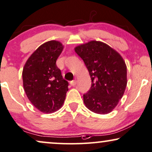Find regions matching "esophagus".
<instances>
[{
	"mask_svg": "<svg viewBox=\"0 0 152 152\" xmlns=\"http://www.w3.org/2000/svg\"><path fill=\"white\" fill-rule=\"evenodd\" d=\"M76 83H77V81H76V80H72V81L70 82V84H71V86H75L76 85Z\"/></svg>",
	"mask_w": 152,
	"mask_h": 152,
	"instance_id": "1",
	"label": "esophagus"
}]
</instances>
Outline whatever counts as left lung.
<instances>
[{"label":"left lung","mask_w":152,"mask_h":152,"mask_svg":"<svg viewBox=\"0 0 152 152\" xmlns=\"http://www.w3.org/2000/svg\"><path fill=\"white\" fill-rule=\"evenodd\" d=\"M90 74L92 85L83 94L87 108L98 114L110 113L126 87V66L116 50L101 42L91 41L75 48Z\"/></svg>","instance_id":"obj_1"}]
</instances>
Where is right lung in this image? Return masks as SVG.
Here are the masks:
<instances>
[{
    "instance_id": "obj_1",
    "label": "right lung",
    "mask_w": 152,
    "mask_h": 152,
    "mask_svg": "<svg viewBox=\"0 0 152 152\" xmlns=\"http://www.w3.org/2000/svg\"><path fill=\"white\" fill-rule=\"evenodd\" d=\"M62 49L59 42H46L32 54L23 67L24 90L30 102L42 113L58 110L65 99L69 83L56 65Z\"/></svg>"
}]
</instances>
